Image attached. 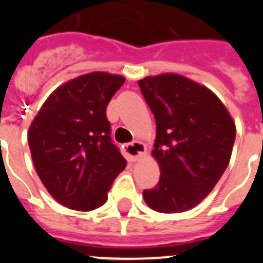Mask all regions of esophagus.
Wrapping results in <instances>:
<instances>
[{"mask_svg":"<svg viewBox=\"0 0 263 263\" xmlns=\"http://www.w3.org/2000/svg\"><path fill=\"white\" fill-rule=\"evenodd\" d=\"M124 152L126 154V157L130 160H138L139 158L145 157L146 154V146L142 142H138V141H134L132 143H126L124 146Z\"/></svg>","mask_w":263,"mask_h":263,"instance_id":"esophagus-1","label":"esophagus"}]
</instances>
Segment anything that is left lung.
<instances>
[{
  "instance_id": "8db88e82",
  "label": "left lung",
  "mask_w": 263,
  "mask_h": 263,
  "mask_svg": "<svg viewBox=\"0 0 263 263\" xmlns=\"http://www.w3.org/2000/svg\"><path fill=\"white\" fill-rule=\"evenodd\" d=\"M138 85L157 124L152 154L160 168L159 182L143 199L157 212L191 210L227 170L236 125L212 90L184 76H147Z\"/></svg>"
}]
</instances>
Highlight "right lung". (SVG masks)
I'll use <instances>...</instances> for the list:
<instances>
[{
	"instance_id": "obj_1",
	"label": "right lung",
	"mask_w": 263,
	"mask_h": 263,
	"mask_svg": "<svg viewBox=\"0 0 263 263\" xmlns=\"http://www.w3.org/2000/svg\"><path fill=\"white\" fill-rule=\"evenodd\" d=\"M125 78L92 72L60 85L30 125V152L51 196L71 210H96L126 160L110 138L106 106Z\"/></svg>"
}]
</instances>
